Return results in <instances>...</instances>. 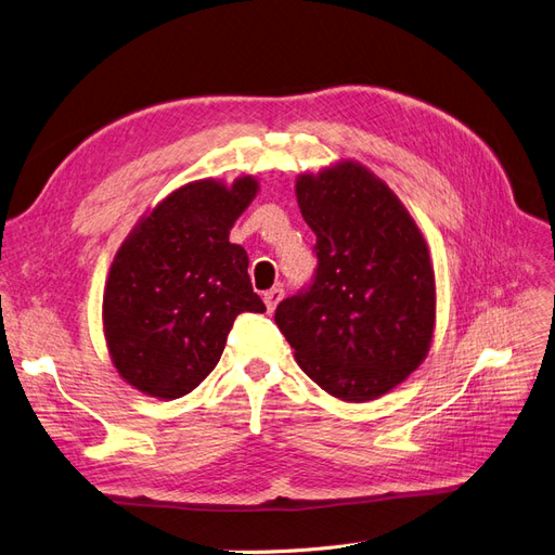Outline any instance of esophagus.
<instances>
[{"instance_id":"1","label":"esophagus","mask_w":555,"mask_h":555,"mask_svg":"<svg viewBox=\"0 0 555 555\" xmlns=\"http://www.w3.org/2000/svg\"><path fill=\"white\" fill-rule=\"evenodd\" d=\"M282 298H284V292H282L280 287H273V289H268V292L263 294V304H266L268 310H275Z\"/></svg>"}]
</instances>
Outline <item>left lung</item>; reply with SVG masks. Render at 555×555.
Instances as JSON below:
<instances>
[{
  "instance_id": "8db88e82",
  "label": "left lung",
  "mask_w": 555,
  "mask_h": 555,
  "mask_svg": "<svg viewBox=\"0 0 555 555\" xmlns=\"http://www.w3.org/2000/svg\"><path fill=\"white\" fill-rule=\"evenodd\" d=\"M298 208L317 236V275L284 298L275 324L314 384L367 402L408 379L435 331L428 245L400 198L363 164L340 159L296 178Z\"/></svg>"
}]
</instances>
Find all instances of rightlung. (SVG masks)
<instances>
[{"label": "right lung", "mask_w": 555, "mask_h": 555, "mask_svg": "<svg viewBox=\"0 0 555 555\" xmlns=\"http://www.w3.org/2000/svg\"><path fill=\"white\" fill-rule=\"evenodd\" d=\"M257 192L251 176L182 184L117 249L102 317L111 361L133 389L159 400L188 396L220 361L233 319L266 312L247 251L229 241Z\"/></svg>", "instance_id": "right-lung-1"}]
</instances>
